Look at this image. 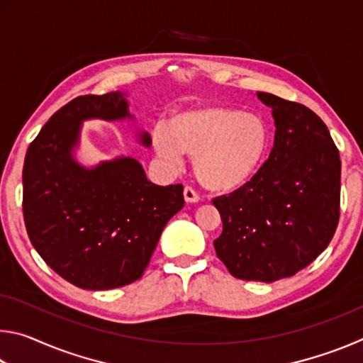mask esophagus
<instances>
[{"label": "esophagus", "mask_w": 363, "mask_h": 363, "mask_svg": "<svg viewBox=\"0 0 363 363\" xmlns=\"http://www.w3.org/2000/svg\"><path fill=\"white\" fill-rule=\"evenodd\" d=\"M184 199H186L187 203H196L200 200V195L195 192L192 187H184Z\"/></svg>", "instance_id": "1"}]
</instances>
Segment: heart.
<instances>
[{"instance_id":"1","label":"heart","mask_w":363,"mask_h":363,"mask_svg":"<svg viewBox=\"0 0 363 363\" xmlns=\"http://www.w3.org/2000/svg\"><path fill=\"white\" fill-rule=\"evenodd\" d=\"M153 149L171 168H179L184 153L194 157L201 186L232 192L259 169L269 147V126L253 112L210 104L176 113L169 126L158 123L152 131Z\"/></svg>"}]
</instances>
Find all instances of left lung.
<instances>
[{"label": "left lung", "mask_w": 363, "mask_h": 363, "mask_svg": "<svg viewBox=\"0 0 363 363\" xmlns=\"http://www.w3.org/2000/svg\"><path fill=\"white\" fill-rule=\"evenodd\" d=\"M272 108L274 149L251 181L213 205L214 250L233 277H291L328 247L340 219L341 160L325 123L303 104L257 93Z\"/></svg>", "instance_id": "8db88e82"}]
</instances>
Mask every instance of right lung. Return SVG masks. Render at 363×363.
I'll list each match as a JSON object with an SVG mask.
<instances>
[{
  "instance_id": "add662e5",
  "label": "right lung",
  "mask_w": 363,
  "mask_h": 363,
  "mask_svg": "<svg viewBox=\"0 0 363 363\" xmlns=\"http://www.w3.org/2000/svg\"><path fill=\"white\" fill-rule=\"evenodd\" d=\"M134 118L126 94L79 96L59 108L23 163V220L30 242L60 277L83 290H112L143 277L168 220L184 206L182 184L157 186L131 157L79 164L86 120ZM150 147V134L139 133Z\"/></svg>"
}]
</instances>
